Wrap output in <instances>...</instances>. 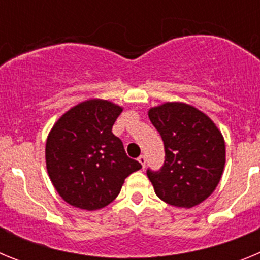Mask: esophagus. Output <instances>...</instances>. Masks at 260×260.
<instances>
[{
  "mask_svg": "<svg viewBox=\"0 0 260 260\" xmlns=\"http://www.w3.org/2000/svg\"><path fill=\"white\" fill-rule=\"evenodd\" d=\"M138 161H139V162H141V165H142V167H146V161H147V158H146V156H144V155H141V156H139V157H138Z\"/></svg>",
  "mask_w": 260,
  "mask_h": 260,
  "instance_id": "esophagus-1",
  "label": "esophagus"
}]
</instances>
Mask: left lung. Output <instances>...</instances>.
I'll return each mask as SVG.
<instances>
[{
	"mask_svg": "<svg viewBox=\"0 0 260 260\" xmlns=\"http://www.w3.org/2000/svg\"><path fill=\"white\" fill-rule=\"evenodd\" d=\"M164 142L160 171H147L158 198L191 208L210 197L221 180L225 142L212 119L185 103H165L148 110Z\"/></svg>",
	"mask_w": 260,
	"mask_h": 260,
	"instance_id": "left-lung-1",
	"label": "left lung"
}]
</instances>
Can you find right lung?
<instances>
[{
	"instance_id": "add662e5",
	"label": "right lung",
	"mask_w": 260,
	"mask_h": 260,
	"mask_svg": "<svg viewBox=\"0 0 260 260\" xmlns=\"http://www.w3.org/2000/svg\"><path fill=\"white\" fill-rule=\"evenodd\" d=\"M122 107L102 99L80 103L50 130L45 161L54 189L66 203L95 211L117 198L125 178L142 165L112 133Z\"/></svg>"
}]
</instances>
